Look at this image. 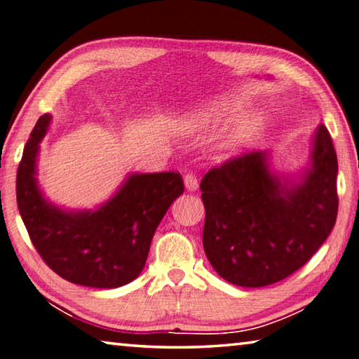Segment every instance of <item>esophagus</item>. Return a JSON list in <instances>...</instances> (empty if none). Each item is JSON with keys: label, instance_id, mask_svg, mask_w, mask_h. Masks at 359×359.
Segmentation results:
<instances>
[{"label": "esophagus", "instance_id": "obj_1", "mask_svg": "<svg viewBox=\"0 0 359 359\" xmlns=\"http://www.w3.org/2000/svg\"><path fill=\"white\" fill-rule=\"evenodd\" d=\"M184 184H185V188L188 191H196L198 187H199L198 177L193 172H187L184 175Z\"/></svg>", "mask_w": 359, "mask_h": 359}]
</instances>
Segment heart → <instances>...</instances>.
<instances>
[{
	"label": "heart",
	"mask_w": 359,
	"mask_h": 359,
	"mask_svg": "<svg viewBox=\"0 0 359 359\" xmlns=\"http://www.w3.org/2000/svg\"><path fill=\"white\" fill-rule=\"evenodd\" d=\"M248 102L242 97H231L218 102L213 108H208L205 111L191 114L185 117L184 127L191 132H201V130L210 128L224 119V117L237 116L245 111ZM264 127V117L257 113H250L240 116L232 126L226 130L223 138H221L219 147L226 152H236L240 147H243L246 142H250Z\"/></svg>",
	"instance_id": "b5f03b06"
}]
</instances>
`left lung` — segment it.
I'll list each match as a JSON object with an SVG mask.
<instances>
[{"label": "left lung", "mask_w": 359, "mask_h": 359, "mask_svg": "<svg viewBox=\"0 0 359 359\" xmlns=\"http://www.w3.org/2000/svg\"><path fill=\"white\" fill-rule=\"evenodd\" d=\"M336 177L337 157L325 126L316 132L302 184H281L264 151L212 168L201 182V198L202 245L215 271L231 284L264 287L302 269L334 227Z\"/></svg>", "instance_id": "left-lung-1"}]
</instances>
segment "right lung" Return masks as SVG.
<instances>
[{
    "mask_svg": "<svg viewBox=\"0 0 359 359\" xmlns=\"http://www.w3.org/2000/svg\"><path fill=\"white\" fill-rule=\"evenodd\" d=\"M50 119L39 117L17 171V205L32 245L69 283L97 289L132 283L144 269L161 218L184 193L180 172L132 174L97 210L64 212L43 199L34 177Z\"/></svg>",
    "mask_w": 359,
    "mask_h": 359,
    "instance_id": "right-lung-1",
    "label": "right lung"
}]
</instances>
